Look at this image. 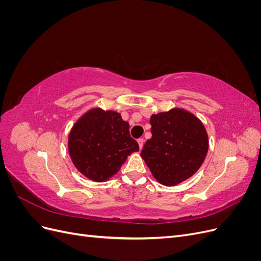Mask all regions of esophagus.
I'll return each instance as SVG.
<instances>
[{"label":"esophagus","mask_w":261,"mask_h":261,"mask_svg":"<svg viewBox=\"0 0 261 261\" xmlns=\"http://www.w3.org/2000/svg\"><path fill=\"white\" fill-rule=\"evenodd\" d=\"M137 143H138V145H139V148L141 149V148H143V146H144L145 140H144V138H138V139H137Z\"/></svg>","instance_id":"obj_1"}]
</instances>
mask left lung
Wrapping results in <instances>:
<instances>
[{
    "instance_id": "8db88e82",
    "label": "left lung",
    "mask_w": 261,
    "mask_h": 261,
    "mask_svg": "<svg viewBox=\"0 0 261 261\" xmlns=\"http://www.w3.org/2000/svg\"><path fill=\"white\" fill-rule=\"evenodd\" d=\"M152 136L140 155L156 180L174 186L198 171L208 151L202 123L185 110L173 109L150 117Z\"/></svg>"
}]
</instances>
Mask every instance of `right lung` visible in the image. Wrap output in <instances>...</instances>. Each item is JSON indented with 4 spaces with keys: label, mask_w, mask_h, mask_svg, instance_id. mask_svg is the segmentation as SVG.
Segmentation results:
<instances>
[{
    "label": "right lung",
    "mask_w": 261,
    "mask_h": 261,
    "mask_svg": "<svg viewBox=\"0 0 261 261\" xmlns=\"http://www.w3.org/2000/svg\"><path fill=\"white\" fill-rule=\"evenodd\" d=\"M70 158L77 170L96 181H105L120 170L137 141L130 137L129 125L114 111L93 109L70 130Z\"/></svg>",
    "instance_id": "right-lung-1"
}]
</instances>
